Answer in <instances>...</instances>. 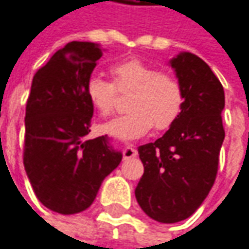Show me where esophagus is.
<instances>
[{
  "mask_svg": "<svg viewBox=\"0 0 249 249\" xmlns=\"http://www.w3.org/2000/svg\"><path fill=\"white\" fill-rule=\"evenodd\" d=\"M138 155V150H136L135 147H132V146H126L124 147V159L125 160H128V159H132V157H136Z\"/></svg>",
  "mask_w": 249,
  "mask_h": 249,
  "instance_id": "1",
  "label": "esophagus"
}]
</instances>
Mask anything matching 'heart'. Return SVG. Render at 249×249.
<instances>
[{"instance_id": "1", "label": "heart", "mask_w": 249, "mask_h": 249, "mask_svg": "<svg viewBox=\"0 0 249 249\" xmlns=\"http://www.w3.org/2000/svg\"><path fill=\"white\" fill-rule=\"evenodd\" d=\"M113 83L99 73H92L85 83V93L93 107L110 115L118 93L132 92L126 104L128 114L100 126L102 132L121 141H135L153 126L167 129L178 120L184 107V90L176 76L159 72L156 67L139 58H129L110 67Z\"/></svg>"}]
</instances>
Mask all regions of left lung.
Listing matches in <instances>:
<instances>
[{"instance_id":"1","label":"left lung","mask_w":249,"mask_h":249,"mask_svg":"<svg viewBox=\"0 0 249 249\" xmlns=\"http://www.w3.org/2000/svg\"><path fill=\"white\" fill-rule=\"evenodd\" d=\"M170 65L184 90L182 111L161 138L138 147L145 171L136 200L160 223L185 220L202 205L214 184L224 141V90L211 67L187 51Z\"/></svg>"}]
</instances>
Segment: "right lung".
<instances>
[{"mask_svg": "<svg viewBox=\"0 0 249 249\" xmlns=\"http://www.w3.org/2000/svg\"><path fill=\"white\" fill-rule=\"evenodd\" d=\"M102 55L99 44L71 41L32 81L23 164L37 199L61 214L88 209L123 159L107 136L85 139L93 115L85 83Z\"/></svg>", "mask_w": 249, "mask_h": 249, "instance_id": "add662e5", "label": "right lung"}]
</instances>
